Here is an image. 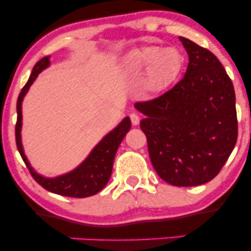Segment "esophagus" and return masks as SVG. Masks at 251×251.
Masks as SVG:
<instances>
[{"mask_svg": "<svg viewBox=\"0 0 251 251\" xmlns=\"http://www.w3.org/2000/svg\"><path fill=\"white\" fill-rule=\"evenodd\" d=\"M129 119H131V123L133 124V125H138V124H139V122H140V118L137 113L129 114Z\"/></svg>", "mask_w": 251, "mask_h": 251, "instance_id": "esophagus-1", "label": "esophagus"}]
</instances>
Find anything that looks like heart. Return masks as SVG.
I'll return each mask as SVG.
<instances>
[{"mask_svg": "<svg viewBox=\"0 0 251 251\" xmlns=\"http://www.w3.org/2000/svg\"><path fill=\"white\" fill-rule=\"evenodd\" d=\"M183 55L176 48L145 47L135 50L127 60L132 72L146 70L145 87L150 92H160L169 87L179 75Z\"/></svg>", "mask_w": 251, "mask_h": 251, "instance_id": "heart-1", "label": "heart"}]
</instances>
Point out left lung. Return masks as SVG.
I'll list each match as a JSON object with an SVG mask.
<instances>
[{"label":"left lung","mask_w":251,"mask_h":251,"mask_svg":"<svg viewBox=\"0 0 251 251\" xmlns=\"http://www.w3.org/2000/svg\"><path fill=\"white\" fill-rule=\"evenodd\" d=\"M179 40L189 55L185 75L134 107L145 116L140 128L158 176L171 185L196 186L214 179L235 148L236 98L220 60L191 40Z\"/></svg>","instance_id":"obj_1"}]
</instances>
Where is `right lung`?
Segmentation results:
<instances>
[{
  "instance_id": "add662e5",
  "label": "right lung",
  "mask_w": 251,
  "mask_h": 251,
  "mask_svg": "<svg viewBox=\"0 0 251 251\" xmlns=\"http://www.w3.org/2000/svg\"><path fill=\"white\" fill-rule=\"evenodd\" d=\"M50 66V56H45L34 66L29 80L22 88L21 93L17 98L16 109H17V120L15 126V138L16 145L21 154L22 159L29 170L30 175L42 188L48 191L66 197L74 198H85L98 194L105 188L107 181L111 177L112 169H113L114 157H116L117 150L120 143L123 142L124 137L131 128V120L126 117L113 131L109 132L102 138L101 142L92 150V152L83 162L73 171L68 174L59 176L55 178L42 177L31 168L27 157L25 155L24 148L21 143V126H22V100L25 93L29 89L30 85L35 81L40 72Z\"/></svg>"
}]
</instances>
